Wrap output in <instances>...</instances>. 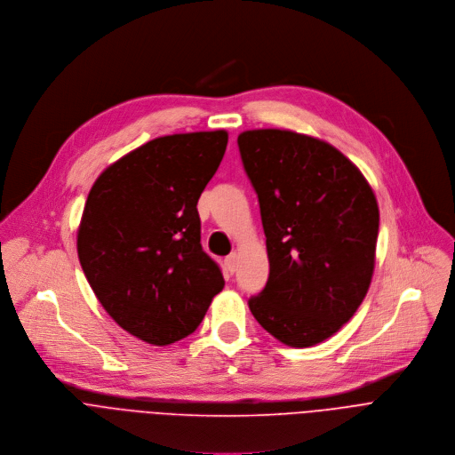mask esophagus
Segmentation results:
<instances>
[{
	"mask_svg": "<svg viewBox=\"0 0 455 455\" xmlns=\"http://www.w3.org/2000/svg\"><path fill=\"white\" fill-rule=\"evenodd\" d=\"M236 267H238V252H231L228 258H226V268L231 272L236 270Z\"/></svg>",
	"mask_w": 455,
	"mask_h": 455,
	"instance_id": "obj_1",
	"label": "esophagus"
}]
</instances>
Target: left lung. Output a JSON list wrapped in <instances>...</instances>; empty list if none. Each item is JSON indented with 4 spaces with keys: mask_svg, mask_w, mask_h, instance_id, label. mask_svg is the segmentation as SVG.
Listing matches in <instances>:
<instances>
[{
    "mask_svg": "<svg viewBox=\"0 0 455 455\" xmlns=\"http://www.w3.org/2000/svg\"><path fill=\"white\" fill-rule=\"evenodd\" d=\"M258 194L268 280L254 319L291 347L337 333L364 301L375 270L379 203L368 179L324 140L287 131L238 134Z\"/></svg>",
    "mask_w": 455,
    "mask_h": 455,
    "instance_id": "obj_1",
    "label": "left lung"
}]
</instances>
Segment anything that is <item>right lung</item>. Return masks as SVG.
<instances>
[{
  "mask_svg": "<svg viewBox=\"0 0 455 455\" xmlns=\"http://www.w3.org/2000/svg\"><path fill=\"white\" fill-rule=\"evenodd\" d=\"M226 147L224 129L161 136L89 190L76 231L82 270L113 321L143 342L185 339L224 289L201 247L197 203Z\"/></svg>",
  "mask_w": 455,
  "mask_h": 455,
  "instance_id": "1",
  "label": "right lung"
}]
</instances>
